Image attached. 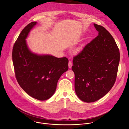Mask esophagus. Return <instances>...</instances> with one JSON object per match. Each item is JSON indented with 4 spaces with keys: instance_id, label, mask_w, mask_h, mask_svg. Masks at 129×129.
I'll return each instance as SVG.
<instances>
[{
    "instance_id": "esophagus-1",
    "label": "esophagus",
    "mask_w": 129,
    "mask_h": 129,
    "mask_svg": "<svg viewBox=\"0 0 129 129\" xmlns=\"http://www.w3.org/2000/svg\"><path fill=\"white\" fill-rule=\"evenodd\" d=\"M72 66V63L71 61H69V62H68V67L69 68H71V67Z\"/></svg>"
}]
</instances>
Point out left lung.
Instances as JSON below:
<instances>
[{
    "label": "left lung",
    "instance_id": "obj_1",
    "mask_svg": "<svg viewBox=\"0 0 129 129\" xmlns=\"http://www.w3.org/2000/svg\"><path fill=\"white\" fill-rule=\"evenodd\" d=\"M99 35L73 57L76 94L83 102H95L113 86L120 60L119 48L112 35L94 24Z\"/></svg>",
    "mask_w": 129,
    "mask_h": 129
}]
</instances>
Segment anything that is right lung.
<instances>
[{"label":"right lung","instance_id":"obj_1","mask_svg":"<svg viewBox=\"0 0 129 129\" xmlns=\"http://www.w3.org/2000/svg\"><path fill=\"white\" fill-rule=\"evenodd\" d=\"M36 23L30 22L21 31L13 46L12 59L20 87L32 98L45 101L54 94L59 78L68 70V60L50 55L39 56L29 51L25 39Z\"/></svg>","mask_w":129,"mask_h":129}]
</instances>
